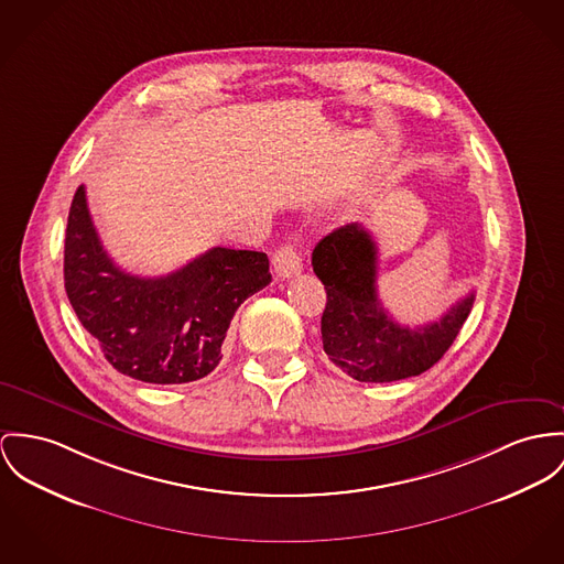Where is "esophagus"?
<instances>
[{
	"label": "esophagus",
	"mask_w": 564,
	"mask_h": 564,
	"mask_svg": "<svg viewBox=\"0 0 564 564\" xmlns=\"http://www.w3.org/2000/svg\"><path fill=\"white\" fill-rule=\"evenodd\" d=\"M272 265L281 279H292L303 270V258L294 245H281L272 256Z\"/></svg>",
	"instance_id": "1"
}]
</instances>
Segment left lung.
Here are the masks:
<instances>
[{"instance_id": "1", "label": "left lung", "mask_w": 564, "mask_h": 564, "mask_svg": "<svg viewBox=\"0 0 564 564\" xmlns=\"http://www.w3.org/2000/svg\"><path fill=\"white\" fill-rule=\"evenodd\" d=\"M313 272L324 283L322 344L328 358L358 382H394L421 376L459 335L475 292L437 322L397 324L378 299V247L360 223L324 236L313 249Z\"/></svg>"}]
</instances>
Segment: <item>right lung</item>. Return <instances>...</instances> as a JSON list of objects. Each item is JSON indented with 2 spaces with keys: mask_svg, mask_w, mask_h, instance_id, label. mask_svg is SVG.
I'll list each match as a JSON object with an SVG mask.
<instances>
[{
  "mask_svg": "<svg viewBox=\"0 0 564 564\" xmlns=\"http://www.w3.org/2000/svg\"><path fill=\"white\" fill-rule=\"evenodd\" d=\"M272 281L268 256L215 247L167 276L118 268L100 245L79 186L66 227L64 285L113 369L150 384L206 378L223 358L236 308Z\"/></svg>",
  "mask_w": 564,
  "mask_h": 564,
  "instance_id": "right-lung-1",
  "label": "right lung"
}]
</instances>
